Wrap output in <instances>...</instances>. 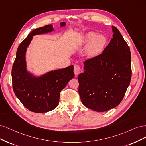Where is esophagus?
<instances>
[{
	"label": "esophagus",
	"instance_id": "1",
	"mask_svg": "<svg viewBox=\"0 0 146 146\" xmlns=\"http://www.w3.org/2000/svg\"><path fill=\"white\" fill-rule=\"evenodd\" d=\"M73 72H74V74L76 75V76L78 75L80 73V72H81V68H80V67L78 65H74Z\"/></svg>",
	"mask_w": 146,
	"mask_h": 146
}]
</instances>
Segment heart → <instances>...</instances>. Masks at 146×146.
Instances as JSON below:
<instances>
[{
  "mask_svg": "<svg viewBox=\"0 0 146 146\" xmlns=\"http://www.w3.org/2000/svg\"><path fill=\"white\" fill-rule=\"evenodd\" d=\"M94 35L95 33L89 32L84 35L82 39V42L84 44L89 41L86 46V51L87 56L90 57L100 54L104 50L107 42L104 36L100 34Z\"/></svg>",
  "mask_w": 146,
  "mask_h": 146,
  "instance_id": "obj_1",
  "label": "heart"
}]
</instances>
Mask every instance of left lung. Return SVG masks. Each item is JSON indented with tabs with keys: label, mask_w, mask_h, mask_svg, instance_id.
I'll return each mask as SVG.
<instances>
[{
	"label": "left lung",
	"mask_w": 146,
	"mask_h": 146,
	"mask_svg": "<svg viewBox=\"0 0 146 146\" xmlns=\"http://www.w3.org/2000/svg\"><path fill=\"white\" fill-rule=\"evenodd\" d=\"M113 38L102 54L84 62L78 76L79 93L82 104L98 112L118 106L131 80V53L116 27L111 26Z\"/></svg>",
	"instance_id": "left-lung-1"
}]
</instances>
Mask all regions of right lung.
Segmentation results:
<instances>
[{
    "label": "right lung",
    "instance_id": "right-lung-1",
    "mask_svg": "<svg viewBox=\"0 0 146 146\" xmlns=\"http://www.w3.org/2000/svg\"><path fill=\"white\" fill-rule=\"evenodd\" d=\"M66 25L65 22L60 27ZM54 30L51 24L33 30L19 46L13 65V88L16 96L27 109L35 113H45L58 106L60 93L74 76L73 65L51 70L36 76L27 70L26 51L34 36Z\"/></svg>",
    "mask_w": 146,
    "mask_h": 146
}]
</instances>
